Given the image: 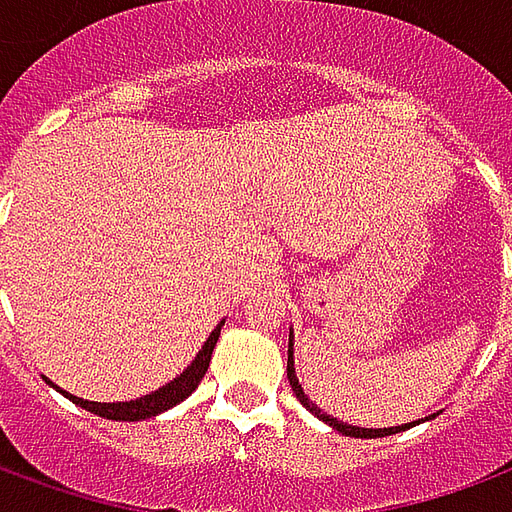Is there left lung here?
Instances as JSON below:
<instances>
[{
	"label": "left lung",
	"instance_id": "obj_1",
	"mask_svg": "<svg viewBox=\"0 0 512 512\" xmlns=\"http://www.w3.org/2000/svg\"><path fill=\"white\" fill-rule=\"evenodd\" d=\"M288 381H290V386H293L296 397H299L301 406L307 408V411H312V414H315L318 419H323V422H329L334 430H340V433H345V436H356V439H381V436H392V433H400V430L414 428L411 422H408V425H395V428H356V425H348V422H340L337 417L323 414L321 408L315 406L310 397L304 395L299 378H296V373H293V340H290V345H288ZM433 417H436V414H433Z\"/></svg>",
	"mask_w": 512,
	"mask_h": 512
}]
</instances>
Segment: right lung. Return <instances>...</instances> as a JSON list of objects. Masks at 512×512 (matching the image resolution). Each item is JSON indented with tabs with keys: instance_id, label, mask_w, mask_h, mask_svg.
<instances>
[{
	"instance_id": "obj_1",
	"label": "right lung",
	"mask_w": 512,
	"mask_h": 512,
	"mask_svg": "<svg viewBox=\"0 0 512 512\" xmlns=\"http://www.w3.org/2000/svg\"><path fill=\"white\" fill-rule=\"evenodd\" d=\"M224 323V321H222ZM222 323L216 326L211 332V337L205 340L202 345V351L194 356V362H191L183 373H180L175 381H169L167 386H161L156 392H150L145 397H136V400H128V403H93V400H82V397L68 395V392H62L65 397H71L76 406L87 408V411H93L98 417L106 419H123V422H136V419H147V417H156L161 411H167V408L178 406L180 400H186V397L197 389V384L205 376V370L211 365V354H213V345L219 340V332H222Z\"/></svg>"
}]
</instances>
